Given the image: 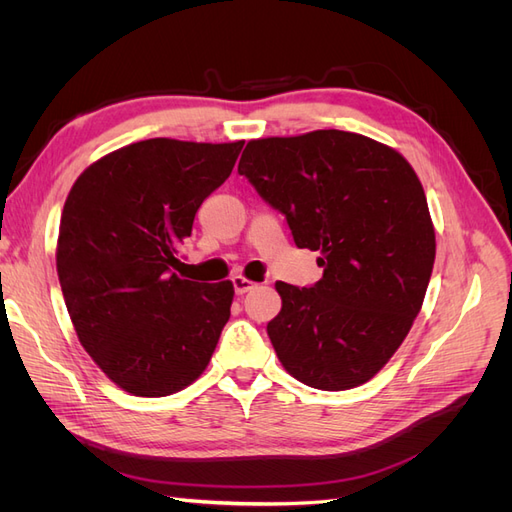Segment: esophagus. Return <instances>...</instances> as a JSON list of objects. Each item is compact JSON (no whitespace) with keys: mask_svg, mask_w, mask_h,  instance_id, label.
<instances>
[{"mask_svg":"<svg viewBox=\"0 0 512 512\" xmlns=\"http://www.w3.org/2000/svg\"><path fill=\"white\" fill-rule=\"evenodd\" d=\"M232 286H235L237 294H245V292L254 290L258 284L252 282V280H247V277H243V275H237V277H232Z\"/></svg>","mask_w":512,"mask_h":512,"instance_id":"obj_1","label":"esophagus"}]
</instances>
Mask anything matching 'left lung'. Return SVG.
<instances>
[{
	"mask_svg": "<svg viewBox=\"0 0 512 512\" xmlns=\"http://www.w3.org/2000/svg\"><path fill=\"white\" fill-rule=\"evenodd\" d=\"M294 243L320 252L312 288L277 282L282 312L267 333L292 378L320 391L365 384L389 363L421 312L436 230L410 162L342 130L250 141L239 162Z\"/></svg>",
	"mask_w": 512,
	"mask_h": 512,
	"instance_id": "8db88e82",
	"label": "left lung"
}]
</instances>
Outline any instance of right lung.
<instances>
[{"instance_id":"1","label":"right lung","mask_w":512,"mask_h":512,"mask_svg":"<svg viewBox=\"0 0 512 512\" xmlns=\"http://www.w3.org/2000/svg\"><path fill=\"white\" fill-rule=\"evenodd\" d=\"M243 143H132L89 164L66 198L55 260L68 314L87 354L130 395L185 389L218 346L232 282L200 284L173 269Z\"/></svg>"}]
</instances>
